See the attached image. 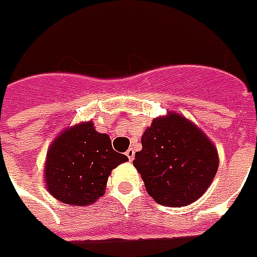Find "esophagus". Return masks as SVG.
<instances>
[{
  "label": "esophagus",
  "instance_id": "34e87169",
  "mask_svg": "<svg viewBox=\"0 0 257 257\" xmlns=\"http://www.w3.org/2000/svg\"><path fill=\"white\" fill-rule=\"evenodd\" d=\"M126 156L128 157V161H133L134 160V157H136V152H134V149H128L126 152Z\"/></svg>",
  "mask_w": 257,
  "mask_h": 257
}]
</instances>
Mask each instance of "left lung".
Listing matches in <instances>:
<instances>
[{"label": "left lung", "instance_id": "left-lung-1", "mask_svg": "<svg viewBox=\"0 0 257 257\" xmlns=\"http://www.w3.org/2000/svg\"><path fill=\"white\" fill-rule=\"evenodd\" d=\"M141 142L133 164L157 203L187 206L210 187L218 169L217 149L186 117L169 113L154 119Z\"/></svg>", "mask_w": 257, "mask_h": 257}]
</instances>
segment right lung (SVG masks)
Segmentation results:
<instances>
[{
	"label": "right lung",
	"instance_id": "add662e5",
	"mask_svg": "<svg viewBox=\"0 0 257 257\" xmlns=\"http://www.w3.org/2000/svg\"><path fill=\"white\" fill-rule=\"evenodd\" d=\"M127 160L90 121L77 124L62 133L48 149L44 168L47 190L63 203H93L104 194L111 171Z\"/></svg>",
	"mask_w": 257,
	"mask_h": 257
}]
</instances>
